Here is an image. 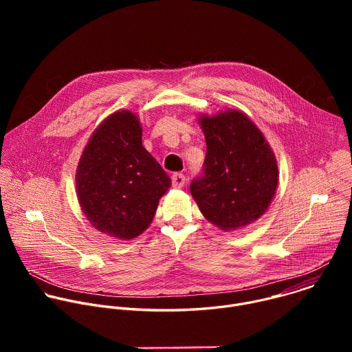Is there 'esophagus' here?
<instances>
[{
  "label": "esophagus",
  "instance_id": "1",
  "mask_svg": "<svg viewBox=\"0 0 352 352\" xmlns=\"http://www.w3.org/2000/svg\"><path fill=\"white\" fill-rule=\"evenodd\" d=\"M171 179H173V186H175V188H181L186 182V178H185V175L182 173H174Z\"/></svg>",
  "mask_w": 352,
  "mask_h": 352
}]
</instances>
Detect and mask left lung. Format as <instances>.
Segmentation results:
<instances>
[{"instance_id": "obj_1", "label": "left lung", "mask_w": 352, "mask_h": 352, "mask_svg": "<svg viewBox=\"0 0 352 352\" xmlns=\"http://www.w3.org/2000/svg\"><path fill=\"white\" fill-rule=\"evenodd\" d=\"M206 157L190 182L202 214L223 230L259 219L277 189V162L258 126L243 113L228 110L200 120Z\"/></svg>"}]
</instances>
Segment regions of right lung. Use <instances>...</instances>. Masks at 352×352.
Segmentation results:
<instances>
[{
	"label": "right lung",
	"mask_w": 352,
	"mask_h": 352,
	"mask_svg": "<svg viewBox=\"0 0 352 352\" xmlns=\"http://www.w3.org/2000/svg\"><path fill=\"white\" fill-rule=\"evenodd\" d=\"M171 179L142 146L136 116L117 111L86 144L76 173L78 199L100 231L131 239L152 223Z\"/></svg>",
	"instance_id": "1"
}]
</instances>
